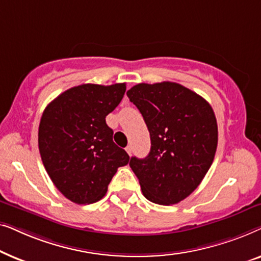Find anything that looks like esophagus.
<instances>
[{
  "instance_id": "obj_1",
  "label": "esophagus",
  "mask_w": 261,
  "mask_h": 261,
  "mask_svg": "<svg viewBox=\"0 0 261 261\" xmlns=\"http://www.w3.org/2000/svg\"><path fill=\"white\" fill-rule=\"evenodd\" d=\"M126 151H127V153H128V154H132V146H127V147H126Z\"/></svg>"
}]
</instances>
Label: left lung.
<instances>
[{
	"label": "left lung",
	"instance_id": "obj_1",
	"mask_svg": "<svg viewBox=\"0 0 261 261\" xmlns=\"http://www.w3.org/2000/svg\"><path fill=\"white\" fill-rule=\"evenodd\" d=\"M127 96L151 137L148 155L129 162L142 194L156 204L179 203L201 184L214 162L217 122L212 106L173 82L137 84Z\"/></svg>",
	"mask_w": 261,
	"mask_h": 261
}]
</instances>
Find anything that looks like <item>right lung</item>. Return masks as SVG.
<instances>
[{
	"label": "right lung",
	"instance_id": "1",
	"mask_svg": "<svg viewBox=\"0 0 261 261\" xmlns=\"http://www.w3.org/2000/svg\"><path fill=\"white\" fill-rule=\"evenodd\" d=\"M124 91L126 83L82 84L60 94L42 113L38 134L42 164L71 202L99 201L117 169L129 162L106 123Z\"/></svg>",
	"mask_w": 261,
	"mask_h": 261
}]
</instances>
